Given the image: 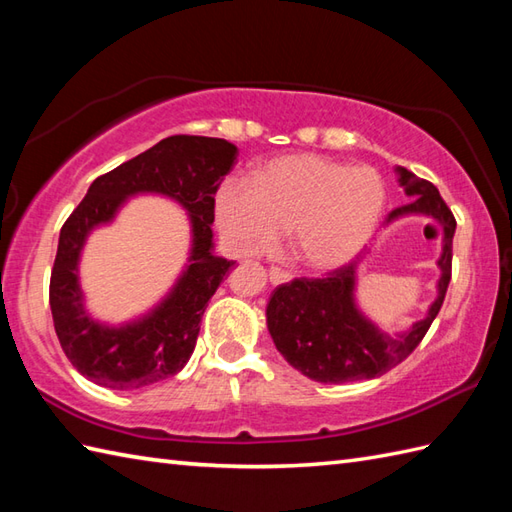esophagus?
<instances>
[{
    "instance_id": "obj_1",
    "label": "esophagus",
    "mask_w": 512,
    "mask_h": 512,
    "mask_svg": "<svg viewBox=\"0 0 512 512\" xmlns=\"http://www.w3.org/2000/svg\"><path fill=\"white\" fill-rule=\"evenodd\" d=\"M269 280L274 282V285H280V282H289L291 274L285 269H280V267H271L269 269Z\"/></svg>"
}]
</instances>
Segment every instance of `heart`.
Wrapping results in <instances>:
<instances>
[{
    "label": "heart",
    "mask_w": 512,
    "mask_h": 512,
    "mask_svg": "<svg viewBox=\"0 0 512 512\" xmlns=\"http://www.w3.org/2000/svg\"><path fill=\"white\" fill-rule=\"evenodd\" d=\"M385 186L372 168L320 155H287L265 164L254 184L227 181L217 195L219 230L238 254L252 256L291 230L306 267L335 269L355 258L377 227Z\"/></svg>",
    "instance_id": "1"
}]
</instances>
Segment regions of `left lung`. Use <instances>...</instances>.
Returning <instances> with one entry per match:
<instances>
[{
    "instance_id": "left-lung-1",
    "label": "left lung",
    "mask_w": 512,
    "mask_h": 512,
    "mask_svg": "<svg viewBox=\"0 0 512 512\" xmlns=\"http://www.w3.org/2000/svg\"><path fill=\"white\" fill-rule=\"evenodd\" d=\"M396 173L399 184L414 201L392 210L388 221L401 214L420 212L434 217L445 230L438 260V298L425 320L416 322L399 337H388L357 311L352 293L357 263L328 271L324 278H293L276 287L267 304V328L280 355L313 381L350 383L381 377L412 355L445 302L451 280L456 217L431 181L416 177L403 166L396 168Z\"/></svg>"
}]
</instances>
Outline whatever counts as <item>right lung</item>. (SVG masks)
<instances>
[{"label":"right lung","mask_w":512,"mask_h":512,"mask_svg":"<svg viewBox=\"0 0 512 512\" xmlns=\"http://www.w3.org/2000/svg\"><path fill=\"white\" fill-rule=\"evenodd\" d=\"M236 160V146L203 135H170L153 149L94 179L85 199L61 227L50 278L54 331L72 366L102 388L140 390L173 377L197 344L201 317L234 260L212 254L214 195ZM157 191L191 214L193 254L169 298L138 323L98 325L82 309L77 256L86 234L108 222L123 199Z\"/></svg>","instance_id":"right-lung-1"}]
</instances>
